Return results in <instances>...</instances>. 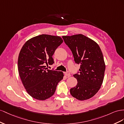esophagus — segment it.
Returning a JSON list of instances; mask_svg holds the SVG:
<instances>
[{"mask_svg":"<svg viewBox=\"0 0 124 124\" xmlns=\"http://www.w3.org/2000/svg\"><path fill=\"white\" fill-rule=\"evenodd\" d=\"M65 75L66 76H68V77H69L70 76V73L69 72H65Z\"/></svg>","mask_w":124,"mask_h":124,"instance_id":"1","label":"esophagus"}]
</instances>
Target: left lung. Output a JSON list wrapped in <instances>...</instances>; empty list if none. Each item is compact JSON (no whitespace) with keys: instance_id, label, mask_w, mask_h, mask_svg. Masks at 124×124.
<instances>
[{"instance_id":"8db88e82","label":"left lung","mask_w":124,"mask_h":124,"mask_svg":"<svg viewBox=\"0 0 124 124\" xmlns=\"http://www.w3.org/2000/svg\"><path fill=\"white\" fill-rule=\"evenodd\" d=\"M62 38L71 50L75 63L80 64L79 73L73 75L77 84L70 93L77 100L89 99L99 90L104 79L105 64L101 49L96 42L82 34Z\"/></svg>"}]
</instances>
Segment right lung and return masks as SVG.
Wrapping results in <instances>:
<instances>
[{
  "mask_svg": "<svg viewBox=\"0 0 124 124\" xmlns=\"http://www.w3.org/2000/svg\"><path fill=\"white\" fill-rule=\"evenodd\" d=\"M63 42L60 36L42 34L28 40L21 48L17 61L19 73L31 97L45 100L54 94L64 74L47 70L45 65L54 63L52 56Z\"/></svg>",
  "mask_w": 124,
  "mask_h": 124,
  "instance_id": "1",
  "label": "right lung"
}]
</instances>
